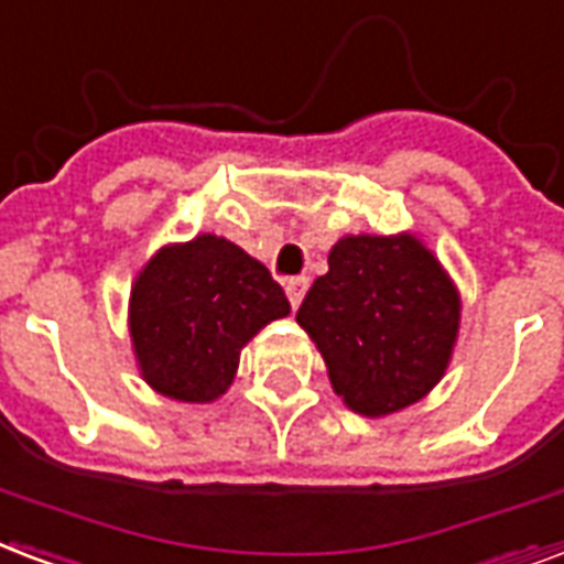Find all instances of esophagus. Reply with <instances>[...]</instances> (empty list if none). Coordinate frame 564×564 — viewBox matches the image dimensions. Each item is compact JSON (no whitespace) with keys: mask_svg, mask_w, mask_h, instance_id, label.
<instances>
[{"mask_svg":"<svg viewBox=\"0 0 564 564\" xmlns=\"http://www.w3.org/2000/svg\"><path fill=\"white\" fill-rule=\"evenodd\" d=\"M285 291H288V300H291V306L297 308L300 303H303V297H306V291H308V276H294V279H288V282H285Z\"/></svg>","mask_w":564,"mask_h":564,"instance_id":"obj_1","label":"esophagus"}]
</instances>
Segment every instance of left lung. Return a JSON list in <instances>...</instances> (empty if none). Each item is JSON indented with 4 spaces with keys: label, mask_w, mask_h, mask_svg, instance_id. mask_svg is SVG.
<instances>
[{
    "label": "left lung",
    "mask_w": 564,
    "mask_h": 564,
    "mask_svg": "<svg viewBox=\"0 0 564 564\" xmlns=\"http://www.w3.org/2000/svg\"><path fill=\"white\" fill-rule=\"evenodd\" d=\"M297 324L327 362L329 383L362 416L416 404L446 375L460 297L413 235H347L329 249Z\"/></svg>",
    "instance_id": "1"
}]
</instances>
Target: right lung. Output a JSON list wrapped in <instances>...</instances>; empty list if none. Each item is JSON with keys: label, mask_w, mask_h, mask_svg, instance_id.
Returning <instances> with one entry per match:
<instances>
[{"label": "right lung", "mask_w": 564, "mask_h": 564, "mask_svg": "<svg viewBox=\"0 0 564 564\" xmlns=\"http://www.w3.org/2000/svg\"><path fill=\"white\" fill-rule=\"evenodd\" d=\"M291 312L261 261L231 240L198 235L156 252L130 291L139 371L160 395L207 404L235 380L240 350Z\"/></svg>", "instance_id": "add662e5"}]
</instances>
